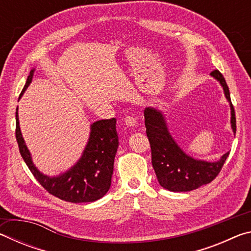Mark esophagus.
I'll return each instance as SVG.
<instances>
[{"label":"esophagus","mask_w":251,"mask_h":251,"mask_svg":"<svg viewBox=\"0 0 251 251\" xmlns=\"http://www.w3.org/2000/svg\"><path fill=\"white\" fill-rule=\"evenodd\" d=\"M124 121H125L126 126H128V127H133V126H136V124H137V120H136V117L131 116V115H127L124 118Z\"/></svg>","instance_id":"obj_1"}]
</instances>
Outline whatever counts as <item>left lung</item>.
<instances>
[{
  "label": "left lung",
  "instance_id": "left-lung-1",
  "mask_svg": "<svg viewBox=\"0 0 251 251\" xmlns=\"http://www.w3.org/2000/svg\"><path fill=\"white\" fill-rule=\"evenodd\" d=\"M211 76L222 84L226 99L230 104L231 127L233 133H236L235 109L230 100L228 85L218 70L212 71ZM144 116L146 134L151 150V164L161 187L171 192H190L202 185L209 184L218 176L229 151L220 160L214 163L194 159L193 157L186 155L174 141L160 112L147 107L144 112Z\"/></svg>",
  "mask_w": 251,
  "mask_h": 251
}]
</instances>
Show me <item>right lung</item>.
I'll return each mask as SVG.
<instances>
[{
    "label": "right lung",
    "instance_id": "obj_1",
    "mask_svg": "<svg viewBox=\"0 0 251 251\" xmlns=\"http://www.w3.org/2000/svg\"><path fill=\"white\" fill-rule=\"evenodd\" d=\"M33 75L34 70L29 73L21 95L32 82ZM15 114V136L21 156L46 192L62 201L74 203L95 201L108 192L118 147L116 118L97 121L91 125L90 139L77 164L69 172L50 178L40 173L33 165L31 154L21 134L18 110Z\"/></svg>",
    "mask_w": 251,
    "mask_h": 251
}]
</instances>
